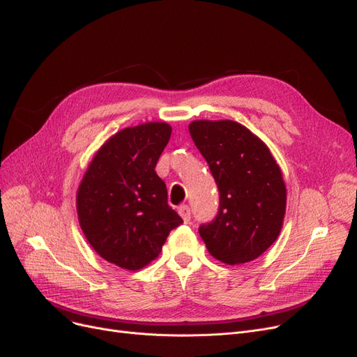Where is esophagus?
<instances>
[{
	"instance_id": "obj_1",
	"label": "esophagus",
	"mask_w": 357,
	"mask_h": 357,
	"mask_svg": "<svg viewBox=\"0 0 357 357\" xmlns=\"http://www.w3.org/2000/svg\"><path fill=\"white\" fill-rule=\"evenodd\" d=\"M178 213L181 215V218H182V220H183V222H185V223H190V220H191V208H190L187 204L181 206V207L178 208Z\"/></svg>"
}]
</instances>
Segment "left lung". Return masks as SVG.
<instances>
[{
  "instance_id": "left-lung-1",
  "label": "left lung",
  "mask_w": 357,
  "mask_h": 357,
  "mask_svg": "<svg viewBox=\"0 0 357 357\" xmlns=\"http://www.w3.org/2000/svg\"><path fill=\"white\" fill-rule=\"evenodd\" d=\"M216 181L220 202L213 222L199 232L208 253L227 265L261 256L282 229L287 188L268 145L234 121H194L188 126Z\"/></svg>"
}]
</instances>
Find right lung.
Listing matches in <instances>:
<instances>
[{
	"label": "right lung",
	"mask_w": 357,
	"mask_h": 357,
	"mask_svg": "<svg viewBox=\"0 0 357 357\" xmlns=\"http://www.w3.org/2000/svg\"><path fill=\"white\" fill-rule=\"evenodd\" d=\"M170 134L166 122L116 132L79 183L76 210L85 238L104 260L122 269L147 266L160 255L169 232L182 223L154 170Z\"/></svg>",
	"instance_id": "1"
}]
</instances>
